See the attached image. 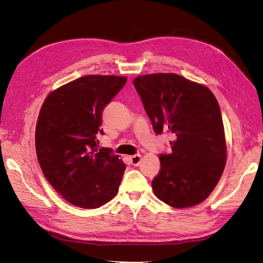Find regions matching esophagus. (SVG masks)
I'll list each match as a JSON object with an SVG mask.
<instances>
[{
    "mask_svg": "<svg viewBox=\"0 0 263 263\" xmlns=\"http://www.w3.org/2000/svg\"><path fill=\"white\" fill-rule=\"evenodd\" d=\"M130 162L133 165H139L140 161H141V156L140 155H134L129 157Z\"/></svg>",
    "mask_w": 263,
    "mask_h": 263,
    "instance_id": "34e87169",
    "label": "esophagus"
}]
</instances>
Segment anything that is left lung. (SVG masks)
Here are the masks:
<instances>
[{
	"label": "left lung",
	"instance_id": "obj_1",
	"mask_svg": "<svg viewBox=\"0 0 263 263\" xmlns=\"http://www.w3.org/2000/svg\"><path fill=\"white\" fill-rule=\"evenodd\" d=\"M156 134L169 132L171 154L160 155L153 180L155 195L174 209H186L210 196L225 169L227 151L218 102L208 86L176 73L135 78Z\"/></svg>",
	"mask_w": 263,
	"mask_h": 263
}]
</instances>
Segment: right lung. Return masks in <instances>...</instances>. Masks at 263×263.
I'll list each match as a JSON object with an SVG mask.
<instances>
[{
  "mask_svg": "<svg viewBox=\"0 0 263 263\" xmlns=\"http://www.w3.org/2000/svg\"><path fill=\"white\" fill-rule=\"evenodd\" d=\"M126 77L84 76L53 90L39 112L35 144L39 165L67 202L98 209L117 194L126 164L112 149L98 148L102 112Z\"/></svg>",
  "mask_w": 263,
  "mask_h": 263,
  "instance_id": "right-lung-1",
  "label": "right lung"
}]
</instances>
